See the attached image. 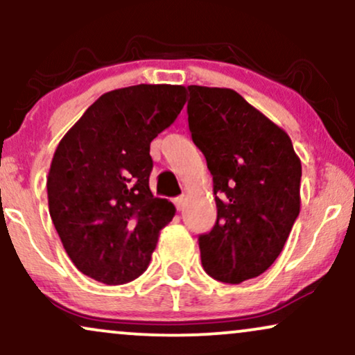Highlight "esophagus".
<instances>
[{
    "label": "esophagus",
    "instance_id": "34e87169",
    "mask_svg": "<svg viewBox=\"0 0 355 355\" xmlns=\"http://www.w3.org/2000/svg\"><path fill=\"white\" fill-rule=\"evenodd\" d=\"M173 203H175V207H177L178 210H182L183 209V203H185V197H183V195H180V197L175 198Z\"/></svg>",
    "mask_w": 355,
    "mask_h": 355
}]
</instances>
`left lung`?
Listing matches in <instances>:
<instances>
[{
    "label": "left lung",
    "instance_id": "left-lung-1",
    "mask_svg": "<svg viewBox=\"0 0 355 355\" xmlns=\"http://www.w3.org/2000/svg\"><path fill=\"white\" fill-rule=\"evenodd\" d=\"M191 140L214 177L217 222L198 237L202 266L240 284L280 255L300 211L302 165L280 126L229 88L190 85Z\"/></svg>",
    "mask_w": 355,
    "mask_h": 355
}]
</instances>
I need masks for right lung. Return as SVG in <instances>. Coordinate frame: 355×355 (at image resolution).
I'll return each mask as SVG.
<instances>
[{
	"instance_id": "1",
	"label": "right lung",
	"mask_w": 355,
	"mask_h": 355,
	"mask_svg": "<svg viewBox=\"0 0 355 355\" xmlns=\"http://www.w3.org/2000/svg\"><path fill=\"white\" fill-rule=\"evenodd\" d=\"M185 105L178 85H135L101 95L61 138L48 173L55 229L80 272L107 285L148 267L175 207L153 197L150 144Z\"/></svg>"
}]
</instances>
